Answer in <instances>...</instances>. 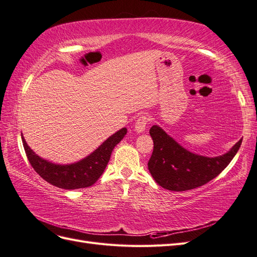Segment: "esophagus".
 <instances>
[{"label":"esophagus","instance_id":"34e87169","mask_svg":"<svg viewBox=\"0 0 257 257\" xmlns=\"http://www.w3.org/2000/svg\"><path fill=\"white\" fill-rule=\"evenodd\" d=\"M148 122H149V116L148 115L143 114L139 116L135 123V131L137 132V133H142V132H144L146 130V126L148 125Z\"/></svg>","mask_w":257,"mask_h":257}]
</instances>
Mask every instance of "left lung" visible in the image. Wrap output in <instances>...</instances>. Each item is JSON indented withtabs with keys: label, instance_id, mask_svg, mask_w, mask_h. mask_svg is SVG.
<instances>
[{
	"label": "left lung",
	"instance_id": "8db88e82",
	"mask_svg": "<svg viewBox=\"0 0 257 257\" xmlns=\"http://www.w3.org/2000/svg\"><path fill=\"white\" fill-rule=\"evenodd\" d=\"M150 135L154 147L148 162L149 172L162 188L176 192L196 189L219 176L242 143L240 139L227 153L207 158L184 149L158 125L150 128Z\"/></svg>",
	"mask_w": 257,
	"mask_h": 257
}]
</instances>
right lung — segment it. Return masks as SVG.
<instances>
[{
	"mask_svg": "<svg viewBox=\"0 0 257 257\" xmlns=\"http://www.w3.org/2000/svg\"><path fill=\"white\" fill-rule=\"evenodd\" d=\"M126 132L125 127L121 128L89 157L69 165H57L40 158L27 145L22 135L21 138L30 164L44 180L60 189L76 190L89 188L98 180L110 160L113 148L122 141Z\"/></svg>",
	"mask_w": 257,
	"mask_h": 257,
	"instance_id": "add662e5",
	"label": "right lung"
}]
</instances>
